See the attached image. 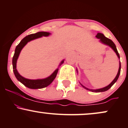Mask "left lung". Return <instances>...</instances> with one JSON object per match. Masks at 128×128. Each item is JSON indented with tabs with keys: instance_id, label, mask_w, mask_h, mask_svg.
<instances>
[{
	"instance_id": "obj_1",
	"label": "left lung",
	"mask_w": 128,
	"mask_h": 128,
	"mask_svg": "<svg viewBox=\"0 0 128 128\" xmlns=\"http://www.w3.org/2000/svg\"><path fill=\"white\" fill-rule=\"evenodd\" d=\"M96 37L97 38L99 39L100 40V42H101L102 43L104 44H106L107 46H109L110 48H111L112 49H113V50L114 51V52H116V54H117V56H118V58L120 59V55H119V54L118 53V51H117V48H116V46L115 45V44L111 40H110L109 38H106V36H104V35L103 34H101V33H98V34L96 36ZM120 70H121V64H120V62L119 63V68H118V73H117V75H116V78H114V80H112V82H111V83L110 84L108 85V86H105V87L104 88H100V89H97V90H92V89H89L88 88L86 87V86H83V85H82L81 84H80V85H81L82 86H83L84 88H86V90H88L89 91H91V92H105V91H107L108 90H109L110 88L114 84V83L116 82V81L117 80V79H118V77H119V75H120Z\"/></svg>"
}]
</instances>
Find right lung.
I'll return each mask as SVG.
<instances>
[{"mask_svg":"<svg viewBox=\"0 0 128 128\" xmlns=\"http://www.w3.org/2000/svg\"><path fill=\"white\" fill-rule=\"evenodd\" d=\"M50 34L49 32H36V34H33L28 35V36H25L24 38L22 40L21 42L20 43L16 46L15 49V52H14V55L13 56L12 58V68L13 71H14V73L15 74L16 78H17L18 81L23 84L24 86L26 87L29 88L31 89H38V88H42L49 86L51 83L52 82L53 80L55 78L56 76L57 73L58 72V68H57L54 71V72L49 76V77L46 78L44 79H29L24 78V77L22 76L19 74L18 72H17V69H16V64H17V59L18 58V56L20 55V53L21 52L22 49L24 48L28 42H30V41L33 40L38 38L42 37V36H49ZM64 60H62L60 63V66L61 64H63Z\"/></svg>","mask_w":128,"mask_h":128,"instance_id":"obj_1","label":"right lung"}]
</instances>
